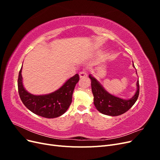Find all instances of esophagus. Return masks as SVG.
<instances>
[{
	"label": "esophagus",
	"mask_w": 160,
	"mask_h": 160,
	"mask_svg": "<svg viewBox=\"0 0 160 160\" xmlns=\"http://www.w3.org/2000/svg\"><path fill=\"white\" fill-rule=\"evenodd\" d=\"M87 76H88V74H87V72L84 71L79 72V77H80V78H83V77H86Z\"/></svg>",
	"instance_id": "obj_1"
}]
</instances>
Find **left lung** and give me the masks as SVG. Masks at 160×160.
<instances>
[{"label": "left lung", "mask_w": 160, "mask_h": 160, "mask_svg": "<svg viewBox=\"0 0 160 160\" xmlns=\"http://www.w3.org/2000/svg\"><path fill=\"white\" fill-rule=\"evenodd\" d=\"M133 67L135 68L133 62ZM89 77L91 81V90L94 97L93 103L100 113L110 116H118L128 111L136 102L139 92L138 80L135 94L132 98L125 99L109 93L91 74Z\"/></svg>", "instance_id": "left-lung-1"}]
</instances>
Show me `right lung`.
Wrapping results in <instances>:
<instances>
[{
	"mask_svg": "<svg viewBox=\"0 0 160 160\" xmlns=\"http://www.w3.org/2000/svg\"><path fill=\"white\" fill-rule=\"evenodd\" d=\"M22 69L19 71L18 89L20 98L31 112L45 118H55L65 113L72 102V93L79 80L78 74L67 79L59 89L45 95H33L28 92L22 83Z\"/></svg>",
	"mask_w": 160,
	"mask_h": 160,
	"instance_id": "obj_1",
	"label": "right lung"
}]
</instances>
